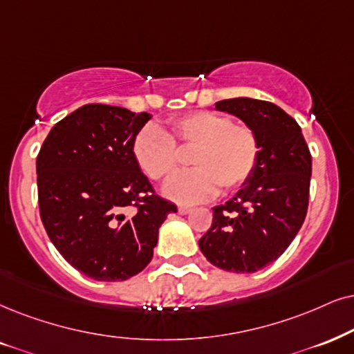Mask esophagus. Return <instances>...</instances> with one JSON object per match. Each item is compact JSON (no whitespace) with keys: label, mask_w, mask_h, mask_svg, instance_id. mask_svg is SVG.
<instances>
[{"label":"esophagus","mask_w":354,"mask_h":354,"mask_svg":"<svg viewBox=\"0 0 354 354\" xmlns=\"http://www.w3.org/2000/svg\"><path fill=\"white\" fill-rule=\"evenodd\" d=\"M178 212H180L181 216H186V214L191 212V207H187V205H180V207H178Z\"/></svg>","instance_id":"esophagus-1"}]
</instances>
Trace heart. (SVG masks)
Segmentation results:
<instances>
[{
    "label": "heart",
    "instance_id": "1",
    "mask_svg": "<svg viewBox=\"0 0 354 354\" xmlns=\"http://www.w3.org/2000/svg\"><path fill=\"white\" fill-rule=\"evenodd\" d=\"M176 144L194 149L189 165L194 169L174 174L163 194L180 204L203 203L218 187L230 192L243 185L257 167L258 137L248 125L234 124L229 115L214 111H194L169 122L168 132L147 125L132 144L138 168L150 180L162 181L178 167Z\"/></svg>",
    "mask_w": 354,
    "mask_h": 354
}]
</instances>
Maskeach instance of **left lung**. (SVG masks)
<instances>
[{
    "label": "left lung",
    "mask_w": 354,
    "mask_h": 354,
    "mask_svg": "<svg viewBox=\"0 0 354 354\" xmlns=\"http://www.w3.org/2000/svg\"><path fill=\"white\" fill-rule=\"evenodd\" d=\"M216 109L243 120L257 133L259 155L239 192L212 209V225L199 248L221 270L254 272L279 258L301 230L312 156L299 124L272 102L234 97L216 102Z\"/></svg>",
    "instance_id": "left-lung-1"
}]
</instances>
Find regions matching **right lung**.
<instances>
[{
  "instance_id": "1",
  "label": "right lung",
  "mask_w": 354,
  "mask_h": 354,
  "mask_svg": "<svg viewBox=\"0 0 354 354\" xmlns=\"http://www.w3.org/2000/svg\"><path fill=\"white\" fill-rule=\"evenodd\" d=\"M151 119L125 107L84 104L57 122L37 155L40 218L66 261L96 281H125L151 261L176 205L156 196L133 158ZM132 205L138 212L129 214Z\"/></svg>"
}]
</instances>
